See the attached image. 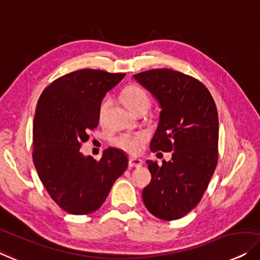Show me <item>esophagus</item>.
Instances as JSON below:
<instances>
[{
	"mask_svg": "<svg viewBox=\"0 0 260 260\" xmlns=\"http://www.w3.org/2000/svg\"><path fill=\"white\" fill-rule=\"evenodd\" d=\"M143 160L139 159V158H130L129 159V167L130 168H139L142 167Z\"/></svg>",
	"mask_w": 260,
	"mask_h": 260,
	"instance_id": "obj_1",
	"label": "esophagus"
}]
</instances>
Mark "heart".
Wrapping results in <instances>:
<instances>
[{
  "mask_svg": "<svg viewBox=\"0 0 260 260\" xmlns=\"http://www.w3.org/2000/svg\"><path fill=\"white\" fill-rule=\"evenodd\" d=\"M123 100L129 110L142 104L149 105L148 92H146L145 89H143L142 86H139L137 84H131L124 90ZM109 104H110V100L107 97L100 107V111H99L100 118L103 117L104 112L109 107ZM145 139H146V135L143 133L123 134L114 138V144L117 146V148L122 149L123 151L134 155V153H137L139 151V149H141V144L145 141Z\"/></svg>",
  "mask_w": 260,
  "mask_h": 260,
  "instance_id": "heart-1",
  "label": "heart"
}]
</instances>
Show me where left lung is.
Wrapping results in <instances>:
<instances>
[{"label": "left lung", "mask_w": 260, "mask_h": 260, "mask_svg": "<svg viewBox=\"0 0 260 260\" xmlns=\"http://www.w3.org/2000/svg\"><path fill=\"white\" fill-rule=\"evenodd\" d=\"M160 105L151 151H172L171 160H146L151 182L143 190L150 213L163 220L179 219L201 202L218 161L217 108L206 86L171 69L134 75Z\"/></svg>", "instance_id": "8db88e82"}]
</instances>
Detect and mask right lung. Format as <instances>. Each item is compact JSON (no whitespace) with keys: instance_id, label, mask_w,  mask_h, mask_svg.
<instances>
[{"instance_id":"obj_1","label":"right lung","mask_w":260,"mask_h":260,"mask_svg":"<svg viewBox=\"0 0 260 260\" xmlns=\"http://www.w3.org/2000/svg\"><path fill=\"white\" fill-rule=\"evenodd\" d=\"M125 74L81 69L43 90L32 127V159L41 182L56 204L71 214L101 208L115 180L127 168L125 153L104 150L100 160L81 152L89 130L99 125L100 107Z\"/></svg>"}]
</instances>
